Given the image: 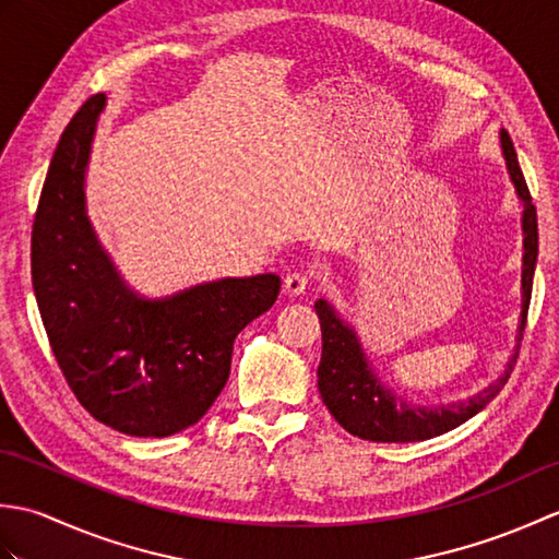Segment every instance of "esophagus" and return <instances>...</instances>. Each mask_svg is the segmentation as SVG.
<instances>
[{
    "mask_svg": "<svg viewBox=\"0 0 559 559\" xmlns=\"http://www.w3.org/2000/svg\"><path fill=\"white\" fill-rule=\"evenodd\" d=\"M283 288H286L288 295H302L307 288H310V276L307 273H288L286 281H283Z\"/></svg>",
    "mask_w": 559,
    "mask_h": 559,
    "instance_id": "obj_1",
    "label": "esophagus"
}]
</instances>
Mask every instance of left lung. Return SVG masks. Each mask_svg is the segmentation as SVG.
Here are the masks:
<instances>
[{
    "label": "left lung",
    "mask_w": 559,
    "mask_h": 559,
    "mask_svg": "<svg viewBox=\"0 0 559 559\" xmlns=\"http://www.w3.org/2000/svg\"><path fill=\"white\" fill-rule=\"evenodd\" d=\"M500 144L509 180H512L514 192L521 201V233H524L516 346L514 353L509 355L504 372L466 401H451L442 403V406H415V403L399 396L396 389L382 382V377H379L370 358H367L355 326L348 324L329 300L319 298L314 302V310L319 317V326H322V360H319L317 370V386L329 413L350 435L370 439V442H425V439L454 430V427L471 420L473 415H478L500 394V389L507 384L509 374H512L519 355V343L526 329L533 271H536L538 259V218L536 206L531 204L524 173L519 168L514 144L504 129H500Z\"/></svg>",
    "instance_id": "obj_1"
}]
</instances>
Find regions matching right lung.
<instances>
[{"label":"right lung","mask_w":559,"mask_h":559,"mask_svg":"<svg viewBox=\"0 0 559 559\" xmlns=\"http://www.w3.org/2000/svg\"><path fill=\"white\" fill-rule=\"evenodd\" d=\"M105 98L71 117L33 223L31 273L59 370L93 418L132 437H170L204 418L230 374L240 331L276 302V273L225 276L165 298L136 293L100 245L86 173Z\"/></svg>","instance_id":"add662e5"}]
</instances>
